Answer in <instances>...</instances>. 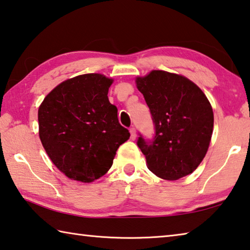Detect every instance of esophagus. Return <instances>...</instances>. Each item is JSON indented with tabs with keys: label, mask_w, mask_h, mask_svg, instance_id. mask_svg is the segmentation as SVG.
<instances>
[{
	"label": "esophagus",
	"mask_w": 250,
	"mask_h": 250,
	"mask_svg": "<svg viewBox=\"0 0 250 250\" xmlns=\"http://www.w3.org/2000/svg\"><path fill=\"white\" fill-rule=\"evenodd\" d=\"M130 133H131V140L137 139V131H135L134 126H132V128H130Z\"/></svg>",
	"instance_id": "obj_1"
}]
</instances>
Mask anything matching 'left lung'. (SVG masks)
<instances>
[{
    "mask_svg": "<svg viewBox=\"0 0 250 250\" xmlns=\"http://www.w3.org/2000/svg\"><path fill=\"white\" fill-rule=\"evenodd\" d=\"M154 124V137L140 134L138 146L148 169L177 180L197 169L206 156L213 131L212 107L198 86L185 76L152 71L137 79Z\"/></svg>",
    "mask_w": 250,
    "mask_h": 250,
    "instance_id": "1",
    "label": "left lung"
}]
</instances>
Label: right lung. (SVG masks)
<instances>
[{
  "instance_id": "right-lung-1",
  "label": "right lung",
  "mask_w": 250,
  "mask_h": 250,
  "mask_svg": "<svg viewBox=\"0 0 250 250\" xmlns=\"http://www.w3.org/2000/svg\"><path fill=\"white\" fill-rule=\"evenodd\" d=\"M112 80L90 73L63 82L38 109L39 137L59 170L92 183L110 169L118 147L130 138L109 103Z\"/></svg>"
}]
</instances>
